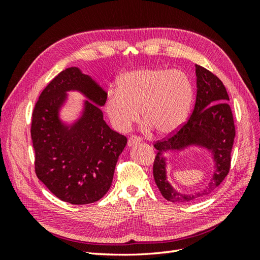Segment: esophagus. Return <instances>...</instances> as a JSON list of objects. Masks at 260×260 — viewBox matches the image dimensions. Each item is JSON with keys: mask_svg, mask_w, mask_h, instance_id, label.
<instances>
[{"mask_svg": "<svg viewBox=\"0 0 260 260\" xmlns=\"http://www.w3.org/2000/svg\"><path fill=\"white\" fill-rule=\"evenodd\" d=\"M141 143V140L139 139V137L136 136H132L128 139V141H127V145H128L129 147H133L135 145H139Z\"/></svg>", "mask_w": 260, "mask_h": 260, "instance_id": "esophagus-1", "label": "esophagus"}]
</instances>
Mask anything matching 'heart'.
Masks as SVG:
<instances>
[{
    "label": "heart",
    "instance_id": "heart-1",
    "mask_svg": "<svg viewBox=\"0 0 260 260\" xmlns=\"http://www.w3.org/2000/svg\"><path fill=\"white\" fill-rule=\"evenodd\" d=\"M193 98L187 76L179 70H135L121 77L117 91L108 93L105 112L116 131L125 133L140 118L159 135L185 123Z\"/></svg>",
    "mask_w": 260,
    "mask_h": 260
}]
</instances>
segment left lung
I'll return each instance as SVG.
<instances>
[{"instance_id":"left-lung-1","label":"left lung","mask_w":260,"mask_h":260,"mask_svg":"<svg viewBox=\"0 0 260 260\" xmlns=\"http://www.w3.org/2000/svg\"><path fill=\"white\" fill-rule=\"evenodd\" d=\"M197 99L194 108L184 125L167 139L157 141L154 147L157 154L154 159L153 175L162 196L176 203L191 202L208 196L221 184L229 173L231 150L236 136L233 112L228 92L222 81L211 71L196 64ZM190 146L204 147L213 154L215 171L208 187L196 193H181L173 189L166 179V159L162 153L180 151Z\"/></svg>"}]
</instances>
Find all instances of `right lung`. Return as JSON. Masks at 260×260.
Masks as SVG:
<instances>
[{"label": "right lung", "instance_id": "right-lung-1", "mask_svg": "<svg viewBox=\"0 0 260 260\" xmlns=\"http://www.w3.org/2000/svg\"><path fill=\"white\" fill-rule=\"evenodd\" d=\"M70 90L81 92L90 102L85 101L81 117L67 125L58 112ZM106 98V91L91 77L71 67L54 77L36 103L31 121L36 174L64 202H96L112 185L127 139L104 120L101 107Z\"/></svg>", "mask_w": 260, "mask_h": 260}]
</instances>
